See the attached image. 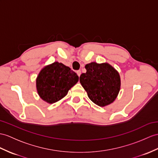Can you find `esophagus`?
Segmentation results:
<instances>
[{
  "label": "esophagus",
  "mask_w": 158,
  "mask_h": 158,
  "mask_svg": "<svg viewBox=\"0 0 158 158\" xmlns=\"http://www.w3.org/2000/svg\"><path fill=\"white\" fill-rule=\"evenodd\" d=\"M76 73H77V74H78V76H80V74H81V71H80V70H77Z\"/></svg>",
  "instance_id": "obj_1"
}]
</instances>
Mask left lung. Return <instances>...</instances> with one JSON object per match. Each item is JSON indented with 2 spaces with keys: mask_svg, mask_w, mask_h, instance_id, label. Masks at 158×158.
<instances>
[{
  "mask_svg": "<svg viewBox=\"0 0 158 158\" xmlns=\"http://www.w3.org/2000/svg\"><path fill=\"white\" fill-rule=\"evenodd\" d=\"M85 68L86 72L80 75V82L88 98L100 106L113 102L121 88L118 72L108 63L91 62Z\"/></svg>",
  "mask_w": 158,
  "mask_h": 158,
  "instance_id": "8db88e82",
  "label": "left lung"
}]
</instances>
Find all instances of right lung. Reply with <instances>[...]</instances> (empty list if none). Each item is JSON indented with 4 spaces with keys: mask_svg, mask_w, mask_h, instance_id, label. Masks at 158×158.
Masks as SVG:
<instances>
[{
    "mask_svg": "<svg viewBox=\"0 0 158 158\" xmlns=\"http://www.w3.org/2000/svg\"><path fill=\"white\" fill-rule=\"evenodd\" d=\"M78 76L71 69L57 61L45 66L36 79L38 94L49 104L59 101L78 82Z\"/></svg>",
    "mask_w": 158,
    "mask_h": 158,
    "instance_id": "1",
    "label": "right lung"
}]
</instances>
